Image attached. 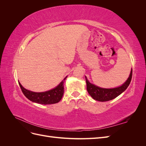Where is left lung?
Here are the masks:
<instances>
[{
    "instance_id": "left-lung-1",
    "label": "left lung",
    "mask_w": 146,
    "mask_h": 146,
    "mask_svg": "<svg viewBox=\"0 0 146 146\" xmlns=\"http://www.w3.org/2000/svg\"><path fill=\"white\" fill-rule=\"evenodd\" d=\"M132 77V68L129 78L120 86L114 88H103L90 83L85 76L86 88L88 93L94 100L100 102L111 100L122 94L129 86Z\"/></svg>"
}]
</instances>
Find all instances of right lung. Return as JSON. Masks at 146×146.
<instances>
[{
    "label": "right lung",
    "mask_w": 146,
    "mask_h": 146,
    "mask_svg": "<svg viewBox=\"0 0 146 146\" xmlns=\"http://www.w3.org/2000/svg\"><path fill=\"white\" fill-rule=\"evenodd\" d=\"M66 78L67 76L55 88L49 91L41 92H33L26 90L22 86L20 82H19V84L23 94L30 101L43 105L54 104L59 102L62 99L64 94V81Z\"/></svg>",
    "instance_id": "1"
}]
</instances>
